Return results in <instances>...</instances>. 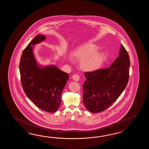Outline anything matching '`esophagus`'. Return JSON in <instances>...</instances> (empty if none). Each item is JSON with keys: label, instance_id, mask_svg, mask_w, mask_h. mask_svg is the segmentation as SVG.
<instances>
[{"label": "esophagus", "instance_id": "1", "mask_svg": "<svg viewBox=\"0 0 149 149\" xmlns=\"http://www.w3.org/2000/svg\"><path fill=\"white\" fill-rule=\"evenodd\" d=\"M72 78L73 79L74 81H78L80 79V77H79L78 74H74L72 77Z\"/></svg>", "mask_w": 149, "mask_h": 149}]
</instances>
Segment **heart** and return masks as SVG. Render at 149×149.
<instances>
[{"label": "heart", "instance_id": "b5f03b06", "mask_svg": "<svg viewBox=\"0 0 149 149\" xmlns=\"http://www.w3.org/2000/svg\"><path fill=\"white\" fill-rule=\"evenodd\" d=\"M98 47L93 43H86L73 52L74 57L81 60L80 66L85 71H95L101 68L107 59L104 52H97Z\"/></svg>", "mask_w": 149, "mask_h": 149}]
</instances>
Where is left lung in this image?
<instances>
[{
    "label": "left lung",
    "instance_id": "left-lung-1",
    "mask_svg": "<svg viewBox=\"0 0 149 149\" xmlns=\"http://www.w3.org/2000/svg\"><path fill=\"white\" fill-rule=\"evenodd\" d=\"M130 67L129 55L121 45L119 56L109 68L85 72L83 103L86 109L97 113L110 107L126 87Z\"/></svg>",
    "mask_w": 149,
    "mask_h": 149
}]
</instances>
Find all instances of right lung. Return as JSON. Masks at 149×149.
Returning a JSON list of instances; mask_svg holds the SVG:
<instances>
[{"label": "right lung", "instance_id": "right-lung-1", "mask_svg": "<svg viewBox=\"0 0 149 149\" xmlns=\"http://www.w3.org/2000/svg\"><path fill=\"white\" fill-rule=\"evenodd\" d=\"M45 39L44 35L39 34L24 49L20 60L19 72L27 97L38 108L51 113L59 108L62 93L69 77L54 65L45 67L38 64L33 54V45Z\"/></svg>", "mask_w": 149, "mask_h": 149}]
</instances>
